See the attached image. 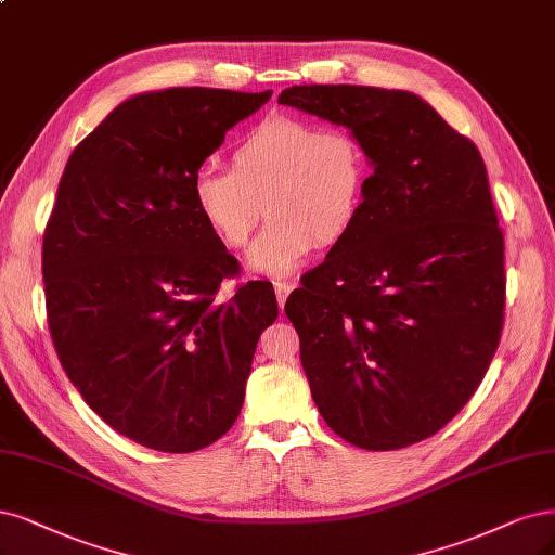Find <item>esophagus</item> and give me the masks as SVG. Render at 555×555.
Listing matches in <instances>:
<instances>
[{
    "label": "esophagus",
    "instance_id": "esophagus-1",
    "mask_svg": "<svg viewBox=\"0 0 555 555\" xmlns=\"http://www.w3.org/2000/svg\"><path fill=\"white\" fill-rule=\"evenodd\" d=\"M273 286H275V296H278V302H280V308L282 305L286 302V296H289L292 292H294V282H282V280H278V282H273Z\"/></svg>",
    "mask_w": 555,
    "mask_h": 555
}]
</instances>
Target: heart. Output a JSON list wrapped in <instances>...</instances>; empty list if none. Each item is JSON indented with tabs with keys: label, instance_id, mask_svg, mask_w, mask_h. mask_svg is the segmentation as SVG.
Wrapping results in <instances>:
<instances>
[{
	"label": "heart",
	"instance_id": "obj_1",
	"mask_svg": "<svg viewBox=\"0 0 555 555\" xmlns=\"http://www.w3.org/2000/svg\"><path fill=\"white\" fill-rule=\"evenodd\" d=\"M370 163L347 130L275 114L234 144L232 167H202L190 195L204 224L222 245L238 250L263 211L271 218L247 253V269L289 275L317 243L347 236L365 204Z\"/></svg>",
	"mask_w": 555,
	"mask_h": 555
}]
</instances>
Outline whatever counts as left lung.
Returning <instances> with one entry per match:
<instances>
[{
    "instance_id": "left-lung-1",
    "label": "left lung",
    "mask_w": 555,
    "mask_h": 555,
    "mask_svg": "<svg viewBox=\"0 0 555 555\" xmlns=\"http://www.w3.org/2000/svg\"><path fill=\"white\" fill-rule=\"evenodd\" d=\"M278 103L347 128L374 169L353 229L284 305L314 404L356 448L425 441L501 341L505 247L485 160L411 91L298 85Z\"/></svg>"
}]
</instances>
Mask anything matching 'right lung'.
Listing matches in <instances>:
<instances>
[{
  "label": "right lung",
  "instance_id": "1",
  "mask_svg": "<svg viewBox=\"0 0 555 555\" xmlns=\"http://www.w3.org/2000/svg\"><path fill=\"white\" fill-rule=\"evenodd\" d=\"M271 93L132 95L75 146L56 188L43 236L56 356L91 411L144 448L195 452L227 434L278 319L271 282L216 300L238 263L190 195L224 132Z\"/></svg>",
  "mask_w": 555,
  "mask_h": 555
}]
</instances>
